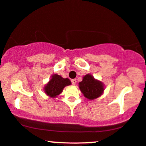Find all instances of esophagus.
<instances>
[{
	"instance_id": "obj_1",
	"label": "esophagus",
	"mask_w": 146,
	"mask_h": 146,
	"mask_svg": "<svg viewBox=\"0 0 146 146\" xmlns=\"http://www.w3.org/2000/svg\"><path fill=\"white\" fill-rule=\"evenodd\" d=\"M76 82H77V81H76V80H75V79L71 80V83H72V84H73V85H75V84H76Z\"/></svg>"
}]
</instances>
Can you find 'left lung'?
I'll return each instance as SVG.
<instances>
[{
    "label": "left lung",
    "instance_id": "left-lung-1",
    "mask_svg": "<svg viewBox=\"0 0 146 146\" xmlns=\"http://www.w3.org/2000/svg\"><path fill=\"white\" fill-rule=\"evenodd\" d=\"M79 88L84 96L90 101L99 97L104 91V84L95 80L90 74L84 76L83 80L79 83Z\"/></svg>",
    "mask_w": 146,
    "mask_h": 146
}]
</instances>
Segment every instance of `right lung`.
I'll return each mask as SVG.
<instances>
[{"mask_svg":"<svg viewBox=\"0 0 146 146\" xmlns=\"http://www.w3.org/2000/svg\"><path fill=\"white\" fill-rule=\"evenodd\" d=\"M71 84V81L68 78H63L60 75L54 74L44 87L45 93L50 97L56 98L62 92L64 87Z\"/></svg>","mask_w":146,"mask_h":146,"instance_id":"obj_1","label":"right lung"}]
</instances>
